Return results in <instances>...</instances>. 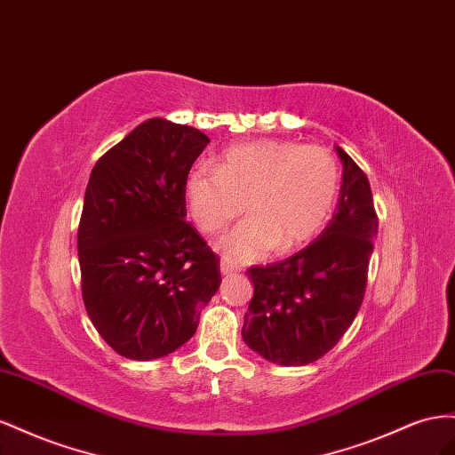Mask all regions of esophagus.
Returning <instances> with one entry per match:
<instances>
[{
	"instance_id": "34e87169",
	"label": "esophagus",
	"mask_w": 455,
	"mask_h": 455,
	"mask_svg": "<svg viewBox=\"0 0 455 455\" xmlns=\"http://www.w3.org/2000/svg\"><path fill=\"white\" fill-rule=\"evenodd\" d=\"M236 268L235 267H230V265H227V263H220V272H223L225 276H228V275H232V272H235Z\"/></svg>"
}]
</instances>
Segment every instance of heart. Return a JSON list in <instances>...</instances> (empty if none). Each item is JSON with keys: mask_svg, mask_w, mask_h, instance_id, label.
Segmentation results:
<instances>
[{"mask_svg": "<svg viewBox=\"0 0 455 455\" xmlns=\"http://www.w3.org/2000/svg\"><path fill=\"white\" fill-rule=\"evenodd\" d=\"M339 165L320 147L282 139L240 142L219 156L217 170L192 165L185 198L200 230L213 235L243 210L251 215L215 243L228 263H253L272 250L313 242L339 198Z\"/></svg>", "mask_w": 455, "mask_h": 455, "instance_id": "heart-1", "label": "heart"}]
</instances>
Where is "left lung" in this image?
<instances>
[{"instance_id": "8db88e82", "label": "left lung", "mask_w": 455, "mask_h": 455, "mask_svg": "<svg viewBox=\"0 0 455 455\" xmlns=\"http://www.w3.org/2000/svg\"><path fill=\"white\" fill-rule=\"evenodd\" d=\"M343 164L337 212L301 251L267 267H251L253 297L242 339L280 366H307L331 350L364 299L378 236L370 180L335 147Z\"/></svg>"}]
</instances>
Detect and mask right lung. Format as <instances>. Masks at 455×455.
<instances>
[{
  "mask_svg": "<svg viewBox=\"0 0 455 455\" xmlns=\"http://www.w3.org/2000/svg\"><path fill=\"white\" fill-rule=\"evenodd\" d=\"M196 127L150 118L95 164L77 228L85 310L116 353L156 360L196 333L220 285L217 255L187 223Z\"/></svg>",
  "mask_w": 455,
  "mask_h": 455,
  "instance_id": "obj_1",
  "label": "right lung"
}]
</instances>
